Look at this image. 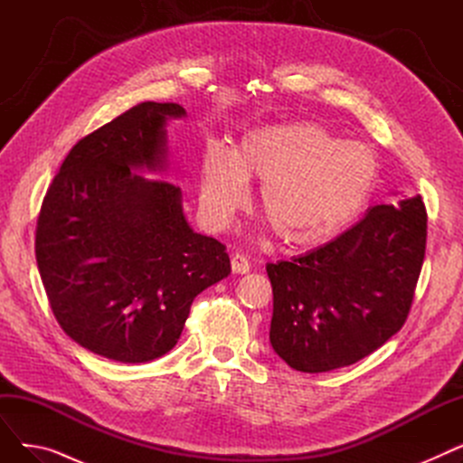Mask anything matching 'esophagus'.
<instances>
[{
	"mask_svg": "<svg viewBox=\"0 0 463 463\" xmlns=\"http://www.w3.org/2000/svg\"><path fill=\"white\" fill-rule=\"evenodd\" d=\"M231 269H232L234 274H248L250 272V262H248V259L244 255L236 253L231 259Z\"/></svg>",
	"mask_w": 463,
	"mask_h": 463,
	"instance_id": "obj_1",
	"label": "esophagus"
}]
</instances>
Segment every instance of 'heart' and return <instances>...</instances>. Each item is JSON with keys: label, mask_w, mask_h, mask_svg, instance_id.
Masks as SVG:
<instances>
[{"label": "heart", "mask_w": 463, "mask_h": 463, "mask_svg": "<svg viewBox=\"0 0 463 463\" xmlns=\"http://www.w3.org/2000/svg\"><path fill=\"white\" fill-rule=\"evenodd\" d=\"M381 165L368 146L313 121L259 128L234 152L208 144L201 163V210L227 227L246 204V180L262 182L259 213L283 246L313 250L349 229L368 208Z\"/></svg>", "instance_id": "1"}]
</instances>
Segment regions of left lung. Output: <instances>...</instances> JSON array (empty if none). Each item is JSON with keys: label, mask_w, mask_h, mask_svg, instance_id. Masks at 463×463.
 <instances>
[{"label": "left lung", "mask_w": 463, "mask_h": 463, "mask_svg": "<svg viewBox=\"0 0 463 463\" xmlns=\"http://www.w3.org/2000/svg\"><path fill=\"white\" fill-rule=\"evenodd\" d=\"M426 217L420 194L377 204L328 244L266 264L270 344L290 368L351 366L403 326L424 262Z\"/></svg>", "instance_id": "left-lung-1"}]
</instances>
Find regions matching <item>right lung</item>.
<instances>
[{
  "instance_id": "add662e5",
  "label": "right lung",
  "mask_w": 463,
  "mask_h": 463,
  "mask_svg": "<svg viewBox=\"0 0 463 463\" xmlns=\"http://www.w3.org/2000/svg\"><path fill=\"white\" fill-rule=\"evenodd\" d=\"M176 103H140L79 140L48 187L35 257L63 332L118 362L173 349L194 297L231 274L227 248L194 232L166 166Z\"/></svg>"
}]
</instances>
